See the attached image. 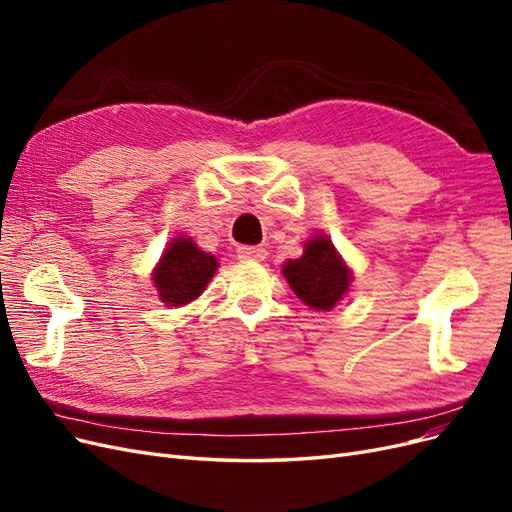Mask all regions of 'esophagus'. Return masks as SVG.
Returning <instances> with one entry per match:
<instances>
[{
	"instance_id": "34e87169",
	"label": "esophagus",
	"mask_w": 512,
	"mask_h": 512,
	"mask_svg": "<svg viewBox=\"0 0 512 512\" xmlns=\"http://www.w3.org/2000/svg\"><path fill=\"white\" fill-rule=\"evenodd\" d=\"M237 254L243 260H265L267 258V250L262 245H239Z\"/></svg>"
}]
</instances>
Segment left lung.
Returning <instances> with one entry per match:
<instances>
[{
  "mask_svg": "<svg viewBox=\"0 0 512 512\" xmlns=\"http://www.w3.org/2000/svg\"><path fill=\"white\" fill-rule=\"evenodd\" d=\"M284 277L297 297L314 309H331L344 297L352 280L329 237H314L297 260L284 265Z\"/></svg>",
  "mask_w": 512,
  "mask_h": 512,
  "instance_id": "8db88e82",
  "label": "left lung"
}]
</instances>
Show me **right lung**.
I'll use <instances>...</instances> for the list:
<instances>
[{
	"label": "right lung",
	"instance_id": "add662e5",
	"mask_svg": "<svg viewBox=\"0 0 512 512\" xmlns=\"http://www.w3.org/2000/svg\"><path fill=\"white\" fill-rule=\"evenodd\" d=\"M215 269V256L198 250L192 239L179 237L168 245L160 265L153 271V282L164 303L179 307L194 301L205 290Z\"/></svg>",
	"mask_w": 512,
	"mask_h": 512
}]
</instances>
